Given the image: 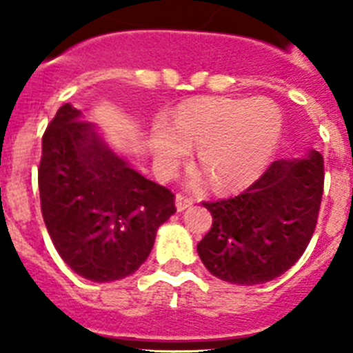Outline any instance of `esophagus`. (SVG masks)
Instances as JSON below:
<instances>
[{
    "label": "esophagus",
    "mask_w": 353,
    "mask_h": 353,
    "mask_svg": "<svg viewBox=\"0 0 353 353\" xmlns=\"http://www.w3.org/2000/svg\"><path fill=\"white\" fill-rule=\"evenodd\" d=\"M193 205V200L186 199L184 195H176V209L177 212H183V210H186L188 207Z\"/></svg>",
    "instance_id": "1"
}]
</instances>
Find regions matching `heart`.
<instances>
[{"instance_id": "obj_1", "label": "heart", "mask_w": 353, "mask_h": 353, "mask_svg": "<svg viewBox=\"0 0 353 353\" xmlns=\"http://www.w3.org/2000/svg\"><path fill=\"white\" fill-rule=\"evenodd\" d=\"M282 136V114L268 99L214 97L179 108L172 123L151 127L150 146L163 170L196 148V163L216 190L251 184L268 167Z\"/></svg>"}]
</instances>
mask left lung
Listing matches in <instances>:
<instances>
[{
    "mask_svg": "<svg viewBox=\"0 0 353 353\" xmlns=\"http://www.w3.org/2000/svg\"><path fill=\"white\" fill-rule=\"evenodd\" d=\"M324 160L310 150L275 160L245 192L203 202L212 228L196 251L214 276L256 285L288 272L305 252L317 225Z\"/></svg>",
    "mask_w": 353,
    "mask_h": 353,
    "instance_id": "left-lung-1",
    "label": "left lung"
}]
</instances>
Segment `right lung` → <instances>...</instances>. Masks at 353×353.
I'll use <instances>...</instances> for the list:
<instances>
[{"mask_svg":"<svg viewBox=\"0 0 353 353\" xmlns=\"http://www.w3.org/2000/svg\"><path fill=\"white\" fill-rule=\"evenodd\" d=\"M38 186L59 256L99 284L136 272L153 249L157 230L176 212L172 193L132 169L69 102L43 136Z\"/></svg>","mask_w":353,"mask_h":353,"instance_id":"obj_1","label":"right lung"}]
</instances>
